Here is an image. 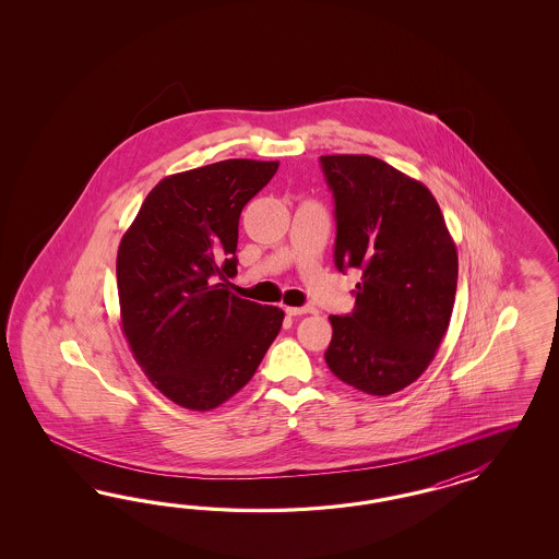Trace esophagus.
Masks as SVG:
<instances>
[{
	"label": "esophagus",
	"mask_w": 559,
	"mask_h": 559,
	"mask_svg": "<svg viewBox=\"0 0 559 559\" xmlns=\"http://www.w3.org/2000/svg\"><path fill=\"white\" fill-rule=\"evenodd\" d=\"M285 311H287V316H305V313H313L316 307H311V305H305V307H287Z\"/></svg>",
	"instance_id": "34e87169"
}]
</instances>
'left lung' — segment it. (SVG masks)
<instances>
[{
    "label": "left lung",
    "instance_id": "1",
    "mask_svg": "<svg viewBox=\"0 0 559 559\" xmlns=\"http://www.w3.org/2000/svg\"><path fill=\"white\" fill-rule=\"evenodd\" d=\"M336 204L334 262L362 272L348 316H330V371L369 395L414 383L439 350L457 290V248L423 182L371 155H322Z\"/></svg>",
    "mask_w": 559,
    "mask_h": 559
}]
</instances>
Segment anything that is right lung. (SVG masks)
<instances>
[{
	"mask_svg": "<svg viewBox=\"0 0 559 559\" xmlns=\"http://www.w3.org/2000/svg\"><path fill=\"white\" fill-rule=\"evenodd\" d=\"M278 162L225 159L164 178L117 255L120 325L139 367L178 406L236 395L283 325V309L229 293L241 209Z\"/></svg>",
	"mask_w": 559,
	"mask_h": 559,
	"instance_id": "right-lung-1",
	"label": "right lung"
}]
</instances>
